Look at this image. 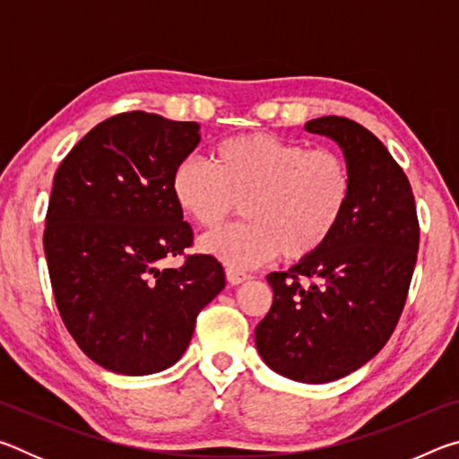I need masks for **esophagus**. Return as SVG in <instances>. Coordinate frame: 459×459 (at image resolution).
<instances>
[{"label":"esophagus","instance_id":"1","mask_svg":"<svg viewBox=\"0 0 459 459\" xmlns=\"http://www.w3.org/2000/svg\"><path fill=\"white\" fill-rule=\"evenodd\" d=\"M248 279H251V275L243 273V271H237V269H232V267L227 269V281L230 285H240V283L248 281Z\"/></svg>","mask_w":459,"mask_h":459}]
</instances>
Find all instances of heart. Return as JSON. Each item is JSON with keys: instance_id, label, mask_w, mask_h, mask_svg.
<instances>
[{"instance_id": "1", "label": "heart", "mask_w": 459, "mask_h": 459, "mask_svg": "<svg viewBox=\"0 0 459 459\" xmlns=\"http://www.w3.org/2000/svg\"><path fill=\"white\" fill-rule=\"evenodd\" d=\"M172 196L202 229H219L243 202L245 222L200 240V248L232 269L277 257L301 261L328 243L352 198V169L333 150H307L271 134L229 137L214 166L188 155L172 172Z\"/></svg>"}]
</instances>
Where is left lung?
Listing matches in <instances>:
<instances>
[{
	"label": "left lung",
	"instance_id": "obj_1",
	"mask_svg": "<svg viewBox=\"0 0 459 459\" xmlns=\"http://www.w3.org/2000/svg\"><path fill=\"white\" fill-rule=\"evenodd\" d=\"M306 131L344 153L352 198L320 251L267 275L273 306L255 344L277 375L324 385L364 367L391 338L413 277L419 222L405 172L368 129L330 115Z\"/></svg>",
	"mask_w": 459,
	"mask_h": 459
}]
</instances>
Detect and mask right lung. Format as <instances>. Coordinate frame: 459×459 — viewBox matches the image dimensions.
Masks as SVG:
<instances>
[{
  "mask_svg": "<svg viewBox=\"0 0 459 459\" xmlns=\"http://www.w3.org/2000/svg\"><path fill=\"white\" fill-rule=\"evenodd\" d=\"M198 143L194 121L121 113L92 127L54 174L44 230L54 299L81 351L111 372L172 367L200 309L224 290L212 255L158 267L192 245L169 182Z\"/></svg>",
  "mask_w": 459,
  "mask_h": 459,
  "instance_id": "obj_1",
  "label": "right lung"
}]
</instances>
